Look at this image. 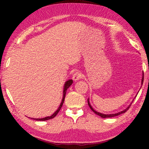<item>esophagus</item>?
<instances>
[{
	"mask_svg": "<svg viewBox=\"0 0 149 149\" xmlns=\"http://www.w3.org/2000/svg\"><path fill=\"white\" fill-rule=\"evenodd\" d=\"M82 76H83V75H82L81 73L79 72H76L74 73V75H73L72 78L74 81H77L78 79H81V78L82 77Z\"/></svg>",
	"mask_w": 149,
	"mask_h": 149,
	"instance_id": "1",
	"label": "esophagus"
}]
</instances>
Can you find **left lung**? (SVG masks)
<instances>
[{
  "label": "left lung",
  "mask_w": 149,
  "mask_h": 149,
  "mask_svg": "<svg viewBox=\"0 0 149 149\" xmlns=\"http://www.w3.org/2000/svg\"><path fill=\"white\" fill-rule=\"evenodd\" d=\"M143 80H144V73H143V77H142V81H141V84L143 85ZM87 102H88V105H89V107H90V108L91 109V110H93V112H94L96 114H97V115H99V116H100V117H102V118H112V117H114V116H118V115H120V114H123V113H125L126 111H127L128 109H129V108H130V106H131V104L129 107H128L127 108H126L125 110H123V111H122V112H118V113H116V114H102V113H99V112H97V111H95L94 109H93V108H92V107L91 106V104H90V103H89V99L87 100Z\"/></svg>",
  "instance_id": "left-lung-1"
}]
</instances>
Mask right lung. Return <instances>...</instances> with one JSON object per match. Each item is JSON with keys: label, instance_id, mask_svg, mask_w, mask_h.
<instances>
[{"label": "right lung", "instance_id": "1", "mask_svg": "<svg viewBox=\"0 0 149 149\" xmlns=\"http://www.w3.org/2000/svg\"><path fill=\"white\" fill-rule=\"evenodd\" d=\"M73 83V80L72 79H70L68 81H67L66 82H65V84L64 85V95H63V98H62V102H61V104H60V107L58 108V109L56 112H55L53 114L52 116H48V117H45L44 118H35V120H37V121H45V120H50V119H52V118H54L57 115L59 111L61 109V108L63 105V103H64V99H65V93H66V90L68 89L70 87V85L72 84Z\"/></svg>", "mask_w": 149, "mask_h": 149}]
</instances>
